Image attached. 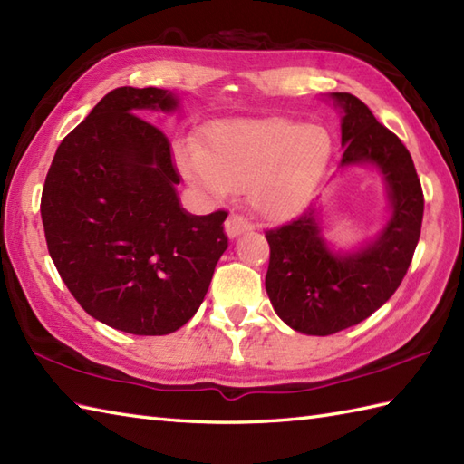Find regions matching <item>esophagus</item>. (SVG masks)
<instances>
[{"label":"esophagus","instance_id":"obj_1","mask_svg":"<svg viewBox=\"0 0 464 464\" xmlns=\"http://www.w3.org/2000/svg\"><path fill=\"white\" fill-rule=\"evenodd\" d=\"M251 229H253V225L246 219H243L241 215L233 213V215H229L227 221H225V233H227L229 239H235V237H239L241 233H246Z\"/></svg>","mask_w":464,"mask_h":464}]
</instances>
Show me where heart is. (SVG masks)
<instances>
[{
  "label": "heart",
  "instance_id": "b5f03b06",
  "mask_svg": "<svg viewBox=\"0 0 464 464\" xmlns=\"http://www.w3.org/2000/svg\"><path fill=\"white\" fill-rule=\"evenodd\" d=\"M326 128L290 118H258L213 124L206 146L181 142L178 164L211 199L243 191L265 219H288L316 196L332 161Z\"/></svg>",
  "mask_w": 464,
  "mask_h": 464
}]
</instances>
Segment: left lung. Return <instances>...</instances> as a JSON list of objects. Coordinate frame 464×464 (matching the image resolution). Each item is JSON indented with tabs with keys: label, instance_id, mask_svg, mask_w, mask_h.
<instances>
[{
	"label": "left lung",
	"instance_id": "obj_1",
	"mask_svg": "<svg viewBox=\"0 0 464 464\" xmlns=\"http://www.w3.org/2000/svg\"><path fill=\"white\" fill-rule=\"evenodd\" d=\"M342 114L340 168L372 166L382 174L390 218L373 239L336 251L324 239L316 209L266 231L271 261L266 295L285 324L308 336H330L360 324L401 285L421 235L423 189L411 154L350 92L328 94Z\"/></svg>",
	"mask_w": 464,
	"mask_h": 464
}]
</instances>
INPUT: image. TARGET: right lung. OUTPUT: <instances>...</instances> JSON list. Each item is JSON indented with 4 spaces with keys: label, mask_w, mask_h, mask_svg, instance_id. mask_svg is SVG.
I'll list each match as a JSON object with an SVG mask.
<instances>
[{
    "label": "right lung",
    "mask_w": 464,
    "mask_h": 464,
    "mask_svg": "<svg viewBox=\"0 0 464 464\" xmlns=\"http://www.w3.org/2000/svg\"><path fill=\"white\" fill-rule=\"evenodd\" d=\"M174 91L114 89L59 144L41 196L49 255L102 324L164 336L196 314L227 249L225 211L181 208L166 134L144 112H176Z\"/></svg>",
    "instance_id": "add662e5"
}]
</instances>
